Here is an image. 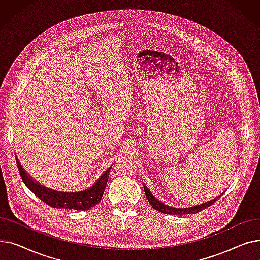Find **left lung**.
Masks as SVG:
<instances>
[{
  "instance_id": "left-lung-1",
  "label": "left lung",
  "mask_w": 260,
  "mask_h": 260,
  "mask_svg": "<svg viewBox=\"0 0 260 260\" xmlns=\"http://www.w3.org/2000/svg\"><path fill=\"white\" fill-rule=\"evenodd\" d=\"M143 188H144V192H145V195H146V198H147L149 204H151V206L155 210H157L158 212H161L163 214H169V215H180L181 216V215H186V214H196V213H199L200 211L211 207L213 203H215L218 199L221 197V195L220 196H217L215 199H212L209 202L198 204V206H195V207L185 208V209H177V208H173L171 206H168V204H165V203H162L161 201H159L151 193V190L148 189V187L145 184H143ZM223 193H222V195H223Z\"/></svg>"
}]
</instances>
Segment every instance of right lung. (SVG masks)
<instances>
[{"label": "right lung", "mask_w": 260, "mask_h": 260, "mask_svg": "<svg viewBox=\"0 0 260 260\" xmlns=\"http://www.w3.org/2000/svg\"><path fill=\"white\" fill-rule=\"evenodd\" d=\"M16 161L24 184L28 187L39 199H41L43 202H45L47 206L53 209H70L77 211H86L100 202L107 184L108 173L112 168V166L111 168H108L100 176V178L97 180V182L89 188L85 190H81V192L64 193L41 185L39 182L31 178L30 175L25 172L17 156Z\"/></svg>", "instance_id": "obj_1"}]
</instances>
